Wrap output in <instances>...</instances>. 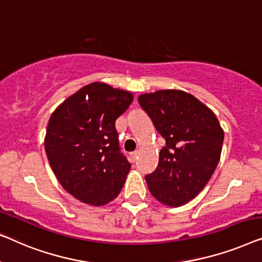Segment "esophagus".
<instances>
[{"mask_svg":"<svg viewBox=\"0 0 262 262\" xmlns=\"http://www.w3.org/2000/svg\"><path fill=\"white\" fill-rule=\"evenodd\" d=\"M138 156H139V152L138 150H135V152H133L132 154H130V158H132V161H136V159H138Z\"/></svg>","mask_w":262,"mask_h":262,"instance_id":"1","label":"esophagus"}]
</instances>
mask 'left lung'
I'll return each mask as SVG.
<instances>
[{"mask_svg": "<svg viewBox=\"0 0 262 262\" xmlns=\"http://www.w3.org/2000/svg\"><path fill=\"white\" fill-rule=\"evenodd\" d=\"M138 101L166 141L156 171L145 177L150 193L165 205L185 204L215 172L223 129L215 114L185 91L159 90L139 96Z\"/></svg>", "mask_w": 262, "mask_h": 262, "instance_id": "obj_1", "label": "left lung"}]
</instances>
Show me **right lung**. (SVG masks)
Segmentation results:
<instances>
[{"mask_svg":"<svg viewBox=\"0 0 262 262\" xmlns=\"http://www.w3.org/2000/svg\"><path fill=\"white\" fill-rule=\"evenodd\" d=\"M129 91L91 83L65 99L49 121L45 150L61 186L83 203L115 200L130 169L121 153L117 117L133 102Z\"/></svg>","mask_w":262,"mask_h":262,"instance_id":"obj_1","label":"right lung"}]
</instances>
